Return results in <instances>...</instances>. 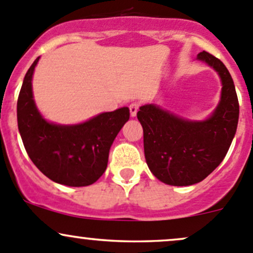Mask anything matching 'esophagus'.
<instances>
[{"label": "esophagus", "mask_w": 253, "mask_h": 253, "mask_svg": "<svg viewBox=\"0 0 253 253\" xmlns=\"http://www.w3.org/2000/svg\"><path fill=\"white\" fill-rule=\"evenodd\" d=\"M128 108H129V113H131V116H135V115H137L138 109H139V103H138V102L131 103Z\"/></svg>", "instance_id": "34e87169"}]
</instances>
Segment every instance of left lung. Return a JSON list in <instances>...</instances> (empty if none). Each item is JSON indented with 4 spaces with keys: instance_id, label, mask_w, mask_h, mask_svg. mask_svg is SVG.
<instances>
[{
    "instance_id": "obj_1",
    "label": "left lung",
    "mask_w": 253,
    "mask_h": 253,
    "mask_svg": "<svg viewBox=\"0 0 253 253\" xmlns=\"http://www.w3.org/2000/svg\"><path fill=\"white\" fill-rule=\"evenodd\" d=\"M198 59L217 71L223 86L219 104L209 119L189 121L155 104L140 106L137 113L149 169L169 185L195 184L214 171L227 155L238 127L239 100L229 71L209 52L199 53Z\"/></svg>"
}]
</instances>
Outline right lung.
Listing matches in <instances>:
<instances>
[{
  "instance_id": "obj_1",
  "label": "right lung",
  "mask_w": 253,
  "mask_h": 253,
  "mask_svg": "<svg viewBox=\"0 0 253 253\" xmlns=\"http://www.w3.org/2000/svg\"><path fill=\"white\" fill-rule=\"evenodd\" d=\"M39 58L24 78L17 103L18 128L26 153L53 182L86 187L99 179L108 166L109 150L129 119V109L103 113L73 126L50 124L34 102L31 80Z\"/></svg>"
}]
</instances>
